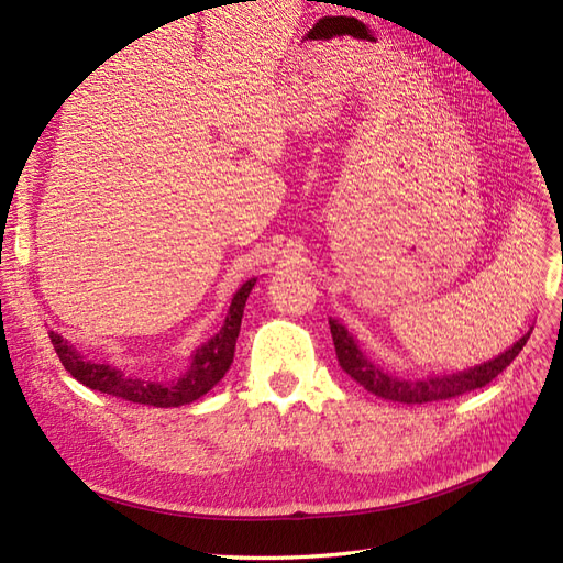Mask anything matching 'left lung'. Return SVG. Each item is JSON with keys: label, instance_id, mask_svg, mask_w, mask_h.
I'll use <instances>...</instances> for the list:
<instances>
[{"label": "left lung", "instance_id": "8db88e82", "mask_svg": "<svg viewBox=\"0 0 563 563\" xmlns=\"http://www.w3.org/2000/svg\"><path fill=\"white\" fill-rule=\"evenodd\" d=\"M330 332H332L334 353H336V360H340V367L372 395L399 401V404H427V401H439V399H453L464 393L487 386L494 376H499L512 363L531 334L527 332L522 340L515 342L506 353L474 369H466L460 374L427 376L422 380H404L372 365L363 355V351L355 346L353 336L344 330V325H340L332 319H330Z\"/></svg>", "mask_w": 563, "mask_h": 563}]
</instances>
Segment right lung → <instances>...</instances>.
Wrapping results in <instances>:
<instances>
[{
  "label": "right lung",
  "mask_w": 563,
  "mask_h": 563,
  "mask_svg": "<svg viewBox=\"0 0 563 563\" xmlns=\"http://www.w3.org/2000/svg\"><path fill=\"white\" fill-rule=\"evenodd\" d=\"M254 284L256 279H250L240 286V290L233 296L227 323L221 325V330L212 340H208L196 351L189 372L183 378L170 380V384H147V380L129 378L108 365H97L92 360H82L80 353H76V349H71L69 342H64L57 332L51 330L48 336L64 369L76 380H80L82 386L133 404H145V407H183V404H189L212 390L223 378V374L229 372L235 355V340L240 334L244 302L250 298Z\"/></svg>",
  "instance_id": "1"
}]
</instances>
